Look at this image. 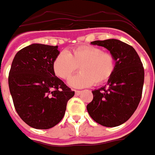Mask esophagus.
<instances>
[{
	"mask_svg": "<svg viewBox=\"0 0 155 155\" xmlns=\"http://www.w3.org/2000/svg\"><path fill=\"white\" fill-rule=\"evenodd\" d=\"M81 93V91H75V94H76V95H80Z\"/></svg>",
	"mask_w": 155,
	"mask_h": 155,
	"instance_id": "obj_1",
	"label": "esophagus"
}]
</instances>
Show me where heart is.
<instances>
[{"instance_id": "b5f03b06", "label": "heart", "mask_w": 155, "mask_h": 155, "mask_svg": "<svg viewBox=\"0 0 155 155\" xmlns=\"http://www.w3.org/2000/svg\"><path fill=\"white\" fill-rule=\"evenodd\" d=\"M78 68L81 73L69 79L73 88H85L108 81L115 69V59L111 53L99 47L82 46L72 51H62L55 58L52 69L58 77L68 80Z\"/></svg>"}]
</instances>
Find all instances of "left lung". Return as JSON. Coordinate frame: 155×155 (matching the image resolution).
Instances as JSON below:
<instances>
[{"instance_id": "8db88e82", "label": "left lung", "mask_w": 155, "mask_h": 155, "mask_svg": "<svg viewBox=\"0 0 155 155\" xmlns=\"http://www.w3.org/2000/svg\"><path fill=\"white\" fill-rule=\"evenodd\" d=\"M115 59V69L107 86L92 91L93 99L86 109L97 123L107 127L120 126L136 111L142 97L144 69L133 47L116 39L95 41Z\"/></svg>"}]
</instances>
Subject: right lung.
<instances>
[{"mask_svg":"<svg viewBox=\"0 0 155 155\" xmlns=\"http://www.w3.org/2000/svg\"><path fill=\"white\" fill-rule=\"evenodd\" d=\"M58 46L34 43L17 52L8 85L19 117L35 129H49L63 119L74 91L55 75L52 63Z\"/></svg>","mask_w":155,"mask_h":155,"instance_id":"add662e5","label":"right lung"}]
</instances>
